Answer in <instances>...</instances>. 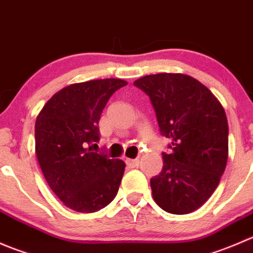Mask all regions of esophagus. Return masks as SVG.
Here are the masks:
<instances>
[{"instance_id":"obj_1","label":"esophagus","mask_w":253,"mask_h":253,"mask_svg":"<svg viewBox=\"0 0 253 253\" xmlns=\"http://www.w3.org/2000/svg\"><path fill=\"white\" fill-rule=\"evenodd\" d=\"M126 164L128 165L129 168H136L139 165V160L138 159H129V158H127Z\"/></svg>"}]
</instances>
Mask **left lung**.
Returning <instances> with one entry per match:
<instances>
[{"label":"left lung","mask_w":253,"mask_h":253,"mask_svg":"<svg viewBox=\"0 0 253 253\" xmlns=\"http://www.w3.org/2000/svg\"><path fill=\"white\" fill-rule=\"evenodd\" d=\"M133 84L149 95L160 132L172 139L162 172L150 178L153 198L168 213H191L213 195L226 168L223 105L200 81L182 73L144 76Z\"/></svg>","instance_id":"left-lung-1"}]
</instances>
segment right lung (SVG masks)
Wrapping results in <instances>:
<instances>
[{
	"label": "right lung",
	"instance_id": "right-lung-1",
	"mask_svg": "<svg viewBox=\"0 0 253 253\" xmlns=\"http://www.w3.org/2000/svg\"><path fill=\"white\" fill-rule=\"evenodd\" d=\"M127 84L120 78L95 79L53 94L35 121V153L56 196L79 213L100 211L116 197L125 163L90 152L99 141L98 122L109 98Z\"/></svg>",
	"mask_w": 253,
	"mask_h": 253
}]
</instances>
